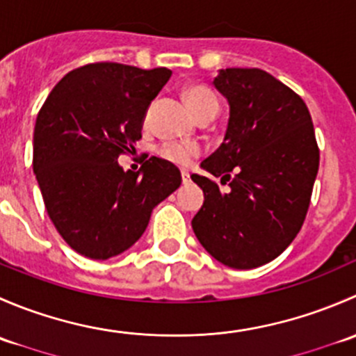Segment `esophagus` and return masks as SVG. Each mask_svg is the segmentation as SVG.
<instances>
[{
  "instance_id": "34e87169",
  "label": "esophagus",
  "mask_w": 356,
  "mask_h": 356,
  "mask_svg": "<svg viewBox=\"0 0 356 356\" xmlns=\"http://www.w3.org/2000/svg\"><path fill=\"white\" fill-rule=\"evenodd\" d=\"M181 175H182V182H184V184L186 182H189V172L188 170H182Z\"/></svg>"
}]
</instances>
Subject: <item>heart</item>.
<instances>
[{
	"label": "heart",
	"mask_w": 356,
	"mask_h": 356,
	"mask_svg": "<svg viewBox=\"0 0 356 356\" xmlns=\"http://www.w3.org/2000/svg\"><path fill=\"white\" fill-rule=\"evenodd\" d=\"M184 99L188 103V106L191 108L193 113L196 115V118H200L201 115L207 113H217L220 108V103L218 98L215 96V92L211 89H208L207 86L201 84H193L188 86L184 89ZM149 111H146L145 122H148ZM203 152V148L198 143H186V141H167L161 143L158 146L156 153L158 156L163 158V160L170 161V163L179 165V167H186V165L191 163L195 158H198Z\"/></svg>",
	"instance_id": "heart-1"
}]
</instances>
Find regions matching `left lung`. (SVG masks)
Returning <instances> with one entry per match:
<instances>
[{"label":"left lung","instance_id":"1","mask_svg":"<svg viewBox=\"0 0 356 356\" xmlns=\"http://www.w3.org/2000/svg\"><path fill=\"white\" fill-rule=\"evenodd\" d=\"M213 86L231 115L224 143L201 167L227 188L193 174L204 201L191 224L215 260L246 270L277 258L296 238L321 152L305 102L268 72L225 68Z\"/></svg>","mask_w":356,"mask_h":356}]
</instances>
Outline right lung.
Masks as SVG:
<instances>
[{
	"instance_id": "add662e5",
	"label": "right lung",
	"mask_w": 356,
	"mask_h": 356,
	"mask_svg": "<svg viewBox=\"0 0 356 356\" xmlns=\"http://www.w3.org/2000/svg\"><path fill=\"white\" fill-rule=\"evenodd\" d=\"M170 75L165 67L89 63L68 72L39 110L35 179L56 231L84 257L106 260L131 248L153 208L181 186L167 160L152 156L138 172L117 161L134 152L146 108Z\"/></svg>"
}]
</instances>
